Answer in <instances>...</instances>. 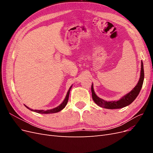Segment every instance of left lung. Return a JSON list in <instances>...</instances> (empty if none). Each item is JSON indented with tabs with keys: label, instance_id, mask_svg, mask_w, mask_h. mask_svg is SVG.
I'll use <instances>...</instances> for the list:
<instances>
[{
	"label": "left lung",
	"instance_id": "1",
	"mask_svg": "<svg viewBox=\"0 0 153 153\" xmlns=\"http://www.w3.org/2000/svg\"><path fill=\"white\" fill-rule=\"evenodd\" d=\"M143 79H144V71H143V65L142 61L141 62V71H140V79L138 80L137 85L133 89L128 92V94L124 95L122 98L118 101H106L104 100L101 99L96 94L93 89V84L91 86V91H92V98L94 100L96 104L98 106L105 108L108 109H117L125 107L129 105H130L133 101L136 99L137 96L139 94V92L142 89L143 85Z\"/></svg>",
	"mask_w": 153,
	"mask_h": 153
}]
</instances>
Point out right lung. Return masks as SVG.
I'll use <instances>...</instances> for the list:
<instances>
[{
	"label": "right lung",
	"mask_w": 153,
	"mask_h": 153,
	"mask_svg": "<svg viewBox=\"0 0 153 153\" xmlns=\"http://www.w3.org/2000/svg\"><path fill=\"white\" fill-rule=\"evenodd\" d=\"M72 87V85L69 87V89L67 92V94L66 96V98L65 99H64V100L63 101V102L59 105L58 106H57V107H55L54 108H52V109H50V110H32V109H30L29 108V107H27V106L26 105H25L26 107L27 108H29V110H30L31 111H33V112H37V113H39V114H53V113H56V112H59V111L62 110L64 107H65L66 105H67L68 103V99H69V92H70V90L71 89Z\"/></svg>",
	"instance_id": "right-lung-1"
}]
</instances>
